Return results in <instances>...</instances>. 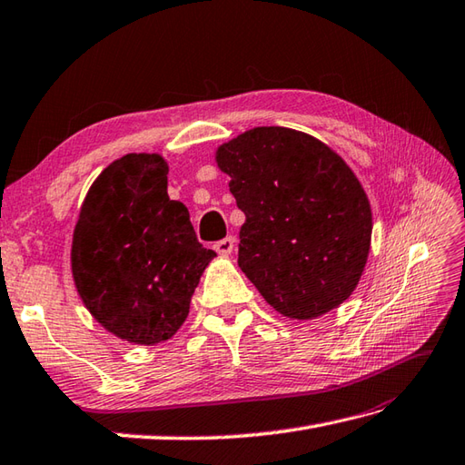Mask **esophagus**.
<instances>
[{
    "label": "esophagus",
    "mask_w": 465,
    "mask_h": 465,
    "mask_svg": "<svg viewBox=\"0 0 465 465\" xmlns=\"http://www.w3.org/2000/svg\"><path fill=\"white\" fill-rule=\"evenodd\" d=\"M234 249V239L232 236H226V239L214 242V251L221 252V254H231Z\"/></svg>",
    "instance_id": "34e87169"
}]
</instances>
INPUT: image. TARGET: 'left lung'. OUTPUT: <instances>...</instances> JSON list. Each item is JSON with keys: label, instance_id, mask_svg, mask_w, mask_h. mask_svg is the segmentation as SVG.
Segmentation results:
<instances>
[{"label": "left lung", "instance_id": "obj_1", "mask_svg": "<svg viewBox=\"0 0 465 465\" xmlns=\"http://www.w3.org/2000/svg\"><path fill=\"white\" fill-rule=\"evenodd\" d=\"M244 213L239 267L289 319H315L355 291L371 244V206L323 142L282 126L246 130L216 150Z\"/></svg>", "mask_w": 465, "mask_h": 465}]
</instances>
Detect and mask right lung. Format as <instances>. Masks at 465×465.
Listing matches in <instances>:
<instances>
[{"label":"right lung","instance_id":"1","mask_svg":"<svg viewBox=\"0 0 465 465\" xmlns=\"http://www.w3.org/2000/svg\"><path fill=\"white\" fill-rule=\"evenodd\" d=\"M160 154H126L84 198L72 241L78 295L98 323L136 345L173 337L216 252L198 242L188 208L170 201Z\"/></svg>","mask_w":465,"mask_h":465}]
</instances>
